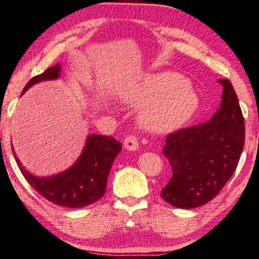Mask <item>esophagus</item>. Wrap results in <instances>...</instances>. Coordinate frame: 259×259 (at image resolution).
I'll return each instance as SVG.
<instances>
[{
  "instance_id": "1",
  "label": "esophagus",
  "mask_w": 259,
  "mask_h": 259,
  "mask_svg": "<svg viewBox=\"0 0 259 259\" xmlns=\"http://www.w3.org/2000/svg\"><path fill=\"white\" fill-rule=\"evenodd\" d=\"M123 145H124V148L130 151L138 150V148H139L138 138H137L136 136H128L126 139H124Z\"/></svg>"
}]
</instances>
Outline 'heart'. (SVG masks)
Segmentation results:
<instances>
[{
  "label": "heart",
  "instance_id": "1",
  "mask_svg": "<svg viewBox=\"0 0 259 259\" xmlns=\"http://www.w3.org/2000/svg\"><path fill=\"white\" fill-rule=\"evenodd\" d=\"M121 99L133 106H143L139 121L154 133L171 132L183 126L195 112L199 99L178 72L163 71L145 76L122 92Z\"/></svg>",
  "mask_w": 259,
  "mask_h": 259
}]
</instances>
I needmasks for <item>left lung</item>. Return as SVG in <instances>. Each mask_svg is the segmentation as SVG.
I'll return each mask as SVG.
<instances>
[{"label": "left lung", "instance_id": "1", "mask_svg": "<svg viewBox=\"0 0 259 259\" xmlns=\"http://www.w3.org/2000/svg\"><path fill=\"white\" fill-rule=\"evenodd\" d=\"M223 84L221 108L208 122L169 133L162 153L172 166V178L162 199L179 208L211 201L238 166L245 145V121L232 82Z\"/></svg>", "mask_w": 259, "mask_h": 259}]
</instances>
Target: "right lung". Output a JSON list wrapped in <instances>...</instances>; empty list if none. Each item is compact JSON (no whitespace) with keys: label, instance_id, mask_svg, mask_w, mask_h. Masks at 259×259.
<instances>
[{"label":"right lung","instance_id":"obj_1","mask_svg":"<svg viewBox=\"0 0 259 259\" xmlns=\"http://www.w3.org/2000/svg\"><path fill=\"white\" fill-rule=\"evenodd\" d=\"M60 65L48 68L41 75L35 76L24 87L23 93L37 82L56 80L59 77ZM121 143L108 136L92 135L78 160L69 169L51 177L39 178L32 176L21 166L13 155L18 167L31 187L48 201L69 208H81L97 202L104 196L106 181L115 157L121 151Z\"/></svg>","mask_w":259,"mask_h":259}]
</instances>
